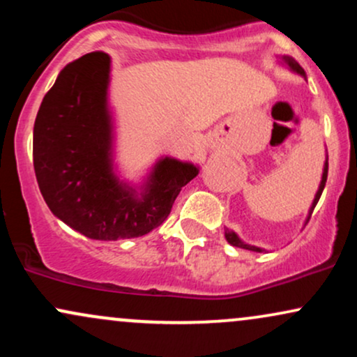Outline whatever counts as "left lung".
<instances>
[{
    "label": "left lung",
    "instance_id": "left-lung-1",
    "mask_svg": "<svg viewBox=\"0 0 357 357\" xmlns=\"http://www.w3.org/2000/svg\"><path fill=\"white\" fill-rule=\"evenodd\" d=\"M277 59H278V63L285 65V67L289 68L290 72L297 73V75H301L302 79L307 80L304 68H302L301 65H298L297 61L292 59V56H289V55H278ZM327 171H329V158H327V149H326V161H324V167H322L321 184H319V190H317V192H315V196H314V199H312V204H310V208H309V213H307L305 223H307V221H309L310 215H312V211H314V208H315V204H317L319 198H321V195H322V191H324V186H326V181H327ZM305 223H304V225H305ZM225 238H227L228 243L233 245V247L245 248V250H250V252H257V253H267V252H268V250H265V248H261V247H255V245L247 243V241H243V240L240 238L238 233H235L233 230H228V228H227V230H225Z\"/></svg>",
    "mask_w": 357,
    "mask_h": 357
}]
</instances>
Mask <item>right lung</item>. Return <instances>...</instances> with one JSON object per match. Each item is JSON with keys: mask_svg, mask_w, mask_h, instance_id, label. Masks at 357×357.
I'll list each match as a JSON object with an SVG mask.
<instances>
[{"mask_svg": "<svg viewBox=\"0 0 357 357\" xmlns=\"http://www.w3.org/2000/svg\"><path fill=\"white\" fill-rule=\"evenodd\" d=\"M110 56L92 52L59 73L33 127V166L45 203L60 221L92 240L153 231L171 213L199 166L161 155L139 183L116 162Z\"/></svg>", "mask_w": 357, "mask_h": 357, "instance_id": "1", "label": "right lung"}]
</instances>
